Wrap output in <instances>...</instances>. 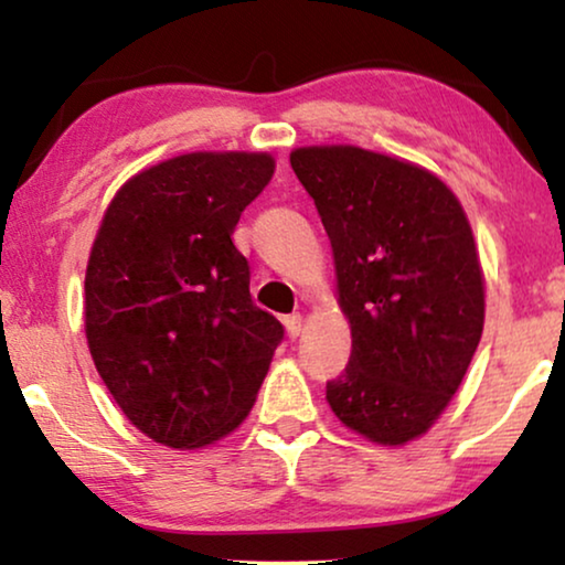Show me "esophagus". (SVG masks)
<instances>
[{"label":"esophagus","mask_w":565,"mask_h":565,"mask_svg":"<svg viewBox=\"0 0 565 565\" xmlns=\"http://www.w3.org/2000/svg\"><path fill=\"white\" fill-rule=\"evenodd\" d=\"M300 327H303V316H300V313L285 316V329H288V337L290 339H298L300 337Z\"/></svg>","instance_id":"obj_1"}]
</instances>
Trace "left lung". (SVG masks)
<instances>
[{
    "label": "left lung",
    "mask_w": 565,
    "mask_h": 565,
    "mask_svg": "<svg viewBox=\"0 0 565 565\" xmlns=\"http://www.w3.org/2000/svg\"><path fill=\"white\" fill-rule=\"evenodd\" d=\"M290 167L334 252L352 329L331 412L377 445L422 437L473 360L483 273L466 211L427 169L358 146H306Z\"/></svg>",
    "instance_id": "8db88e82"
}]
</instances>
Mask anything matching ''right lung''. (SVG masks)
I'll list each match as a JSON object with an SVG mask.
<instances>
[{
    "label": "right lung",
    "mask_w": 565,
    "mask_h": 565,
    "mask_svg": "<svg viewBox=\"0 0 565 565\" xmlns=\"http://www.w3.org/2000/svg\"><path fill=\"white\" fill-rule=\"evenodd\" d=\"M273 172L269 153H182L130 177L105 211L84 329L115 404L153 443L195 450L234 431L282 342L231 242Z\"/></svg>",
    "instance_id": "1"
}]
</instances>
